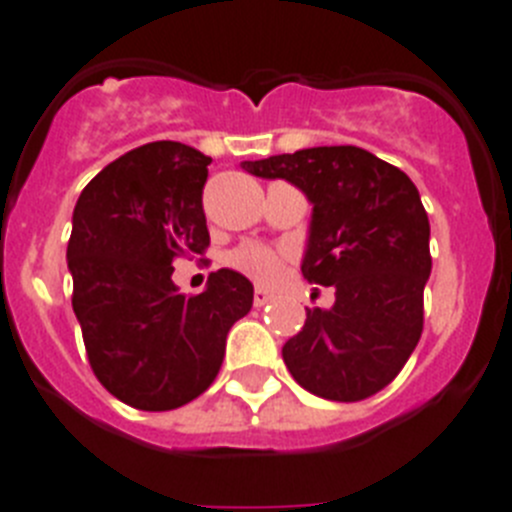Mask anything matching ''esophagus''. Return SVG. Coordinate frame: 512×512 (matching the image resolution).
<instances>
[{"label":"esophagus","mask_w":512,"mask_h":512,"mask_svg":"<svg viewBox=\"0 0 512 512\" xmlns=\"http://www.w3.org/2000/svg\"><path fill=\"white\" fill-rule=\"evenodd\" d=\"M270 301H273V296H270L268 291H262V288H257V291H255V306H257V309H262V306H268Z\"/></svg>","instance_id":"1"}]
</instances>
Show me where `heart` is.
I'll return each mask as SVG.
<instances>
[{
	"label": "heart",
	"mask_w": 512,
	"mask_h": 512,
	"mask_svg": "<svg viewBox=\"0 0 512 512\" xmlns=\"http://www.w3.org/2000/svg\"><path fill=\"white\" fill-rule=\"evenodd\" d=\"M226 262L260 286L278 283L286 270V255L262 242H242L226 255Z\"/></svg>",
	"instance_id": "1"
}]
</instances>
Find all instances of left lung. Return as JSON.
<instances>
[{"mask_svg": "<svg viewBox=\"0 0 512 512\" xmlns=\"http://www.w3.org/2000/svg\"><path fill=\"white\" fill-rule=\"evenodd\" d=\"M242 170L304 190L314 208L301 273L335 288V306L306 309L299 335L283 345L286 368L317 397H373L397 379L422 335L433 260L415 182L358 146H314Z\"/></svg>", "mask_w": 512, "mask_h": 512, "instance_id": "obj_1", "label": "left lung"}]
</instances>
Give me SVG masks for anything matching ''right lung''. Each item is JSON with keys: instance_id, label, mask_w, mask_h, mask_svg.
<instances>
[{"instance_id": "add662e5", "label": "right lung", "mask_w": 512, "mask_h": 512, "mask_svg": "<svg viewBox=\"0 0 512 512\" xmlns=\"http://www.w3.org/2000/svg\"><path fill=\"white\" fill-rule=\"evenodd\" d=\"M211 157L151 141L110 162L79 195L71 226V306L97 381L136 410L167 412L201 397L226 335L252 309L255 288L221 268L185 296L172 262L211 244L203 185Z\"/></svg>"}]
</instances>
